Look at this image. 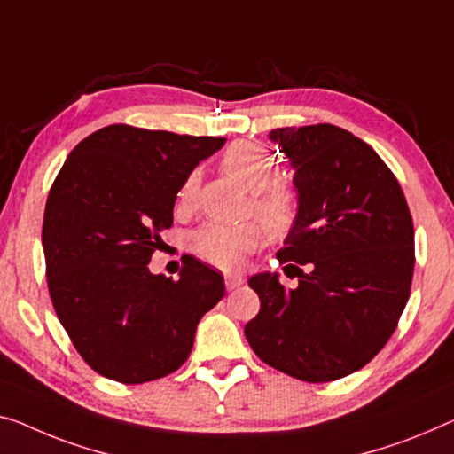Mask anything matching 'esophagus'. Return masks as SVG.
<instances>
[{
	"label": "esophagus",
	"instance_id": "1",
	"mask_svg": "<svg viewBox=\"0 0 454 454\" xmlns=\"http://www.w3.org/2000/svg\"><path fill=\"white\" fill-rule=\"evenodd\" d=\"M224 281H226L228 289H236V287H240L242 283H245V277H242L240 273H226Z\"/></svg>",
	"mask_w": 454,
	"mask_h": 454
}]
</instances>
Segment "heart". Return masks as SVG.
<instances>
[{
	"label": "heart",
	"instance_id": "1",
	"mask_svg": "<svg viewBox=\"0 0 454 454\" xmlns=\"http://www.w3.org/2000/svg\"><path fill=\"white\" fill-rule=\"evenodd\" d=\"M222 171L253 192V212L262 222L245 224H222L207 222L189 236V247L201 261L220 269H232L247 253L259 248L265 242V230L273 239H281L295 226L300 214L297 192L286 181L277 179L279 167L273 154L265 146L254 142H234L222 154ZM200 187V173L192 171L184 179L177 193V207H192Z\"/></svg>",
	"mask_w": 454,
	"mask_h": 454
}]
</instances>
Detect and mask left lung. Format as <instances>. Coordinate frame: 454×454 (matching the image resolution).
Returning <instances> with one entry per match:
<instances>
[{
    "label": "left lung",
    "instance_id": "8db88e82",
    "mask_svg": "<svg viewBox=\"0 0 454 454\" xmlns=\"http://www.w3.org/2000/svg\"><path fill=\"white\" fill-rule=\"evenodd\" d=\"M269 138L295 171L300 214L277 259L297 287H283L277 273L250 277L261 309L245 334L273 369L334 381L394 334L414 275V222L395 175L355 134L316 124L277 128Z\"/></svg>",
    "mask_w": 454,
    "mask_h": 454
}]
</instances>
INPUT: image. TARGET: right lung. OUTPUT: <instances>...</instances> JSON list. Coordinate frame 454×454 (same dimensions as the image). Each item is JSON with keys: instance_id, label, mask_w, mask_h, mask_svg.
I'll list each match as a JSON object with an SVG mask.
<instances>
[{"instance_id": "obj_1", "label": "right lung", "mask_w": 454, "mask_h": 454, "mask_svg": "<svg viewBox=\"0 0 454 454\" xmlns=\"http://www.w3.org/2000/svg\"><path fill=\"white\" fill-rule=\"evenodd\" d=\"M226 138L106 126L73 148L43 222L49 294L73 347L99 375L134 385L177 371L224 277L193 256L179 279L148 262L184 179Z\"/></svg>"}]
</instances>
